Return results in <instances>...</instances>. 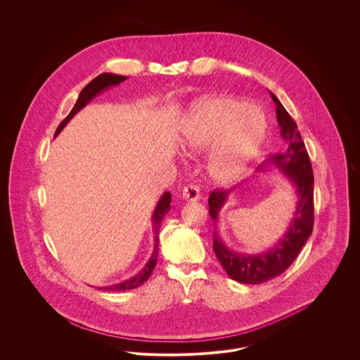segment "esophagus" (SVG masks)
<instances>
[{"mask_svg": "<svg viewBox=\"0 0 360 360\" xmlns=\"http://www.w3.org/2000/svg\"><path fill=\"white\" fill-rule=\"evenodd\" d=\"M182 197L186 201H197L200 198V188L193 184H188L182 191Z\"/></svg>", "mask_w": 360, "mask_h": 360, "instance_id": "obj_1", "label": "esophagus"}]
</instances>
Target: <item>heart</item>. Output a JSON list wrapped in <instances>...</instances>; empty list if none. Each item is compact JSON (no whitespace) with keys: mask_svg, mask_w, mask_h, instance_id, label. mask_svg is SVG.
Here are the masks:
<instances>
[{"mask_svg":"<svg viewBox=\"0 0 360 360\" xmlns=\"http://www.w3.org/2000/svg\"><path fill=\"white\" fill-rule=\"evenodd\" d=\"M266 129V116L257 105L231 97H202L184 122L182 143L188 153L213 144L206 159L207 174L214 182L226 184L254 159Z\"/></svg>","mask_w":360,"mask_h":360,"instance_id":"b5f03b06","label":"heart"}]
</instances>
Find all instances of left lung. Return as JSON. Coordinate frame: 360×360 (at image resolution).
I'll return each mask as SVG.
<instances>
[{
  "label": "left lung",
  "instance_id": "1",
  "mask_svg": "<svg viewBox=\"0 0 360 360\" xmlns=\"http://www.w3.org/2000/svg\"><path fill=\"white\" fill-rule=\"evenodd\" d=\"M271 98L276 105V120L281 127V135L288 143V148L282 154L271 156L269 163L276 166L295 186L297 210L291 219L290 226L278 244L259 255L233 252L224 244L223 239L216 231L213 238L214 254L220 260L225 273L233 281L248 285L263 283L286 271L311 235L314 224V178L305 143L302 141L295 121L273 93ZM263 166H267V162L260 165V170ZM231 190H213L210 193L207 202L212 219H219V212L226 202Z\"/></svg>",
  "mask_w": 360,
  "mask_h": 360
}]
</instances>
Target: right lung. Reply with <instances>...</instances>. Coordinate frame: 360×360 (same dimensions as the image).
Listing matches in <instances>:
<instances>
[{"label":"right lung","mask_w":360,"mask_h":360,"mask_svg":"<svg viewBox=\"0 0 360 360\" xmlns=\"http://www.w3.org/2000/svg\"><path fill=\"white\" fill-rule=\"evenodd\" d=\"M127 77L124 75H117V74H109V72H103L100 74L98 77H96L93 81H90L87 85L82 89V91L79 93V97L77 100L75 105L72 106V109L70 110L68 117L65 120L62 121L59 124V127L56 128V132H55V136H58L60 134V131L66 127V124L69 122L75 113H78L86 103H90L96 96H98L103 90H106L108 87L110 86L120 85V82L125 81ZM172 207V193L170 191H166L158 205L155 207L154 214H153V225H154V233H155V245L154 252L150 257V260L146 263V266L137 273L136 275L131 276L129 279L120 282V283H116V285H110V286H105V288H100V290L106 291H124L131 290V289H136L140 285H143L151 274L154 271L155 264H156V260H158V252H159V228H160V224L162 220L165 219V216L169 213Z\"/></svg>","instance_id":"1"}]
</instances>
